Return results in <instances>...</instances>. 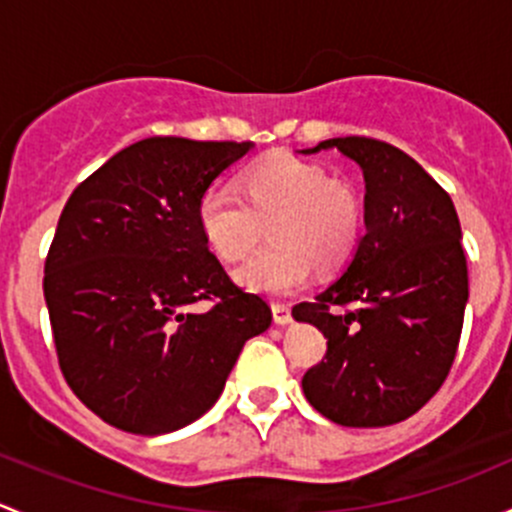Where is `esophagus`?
<instances>
[{
	"mask_svg": "<svg viewBox=\"0 0 512 512\" xmlns=\"http://www.w3.org/2000/svg\"><path fill=\"white\" fill-rule=\"evenodd\" d=\"M272 317H275V324L285 327V324L292 322V309H289L287 304L275 302V304H272Z\"/></svg>",
	"mask_w": 512,
	"mask_h": 512,
	"instance_id": "34e87169",
	"label": "esophagus"
}]
</instances>
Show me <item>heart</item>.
<instances>
[{"instance_id": "heart-1", "label": "heart", "mask_w": 512, "mask_h": 512, "mask_svg": "<svg viewBox=\"0 0 512 512\" xmlns=\"http://www.w3.org/2000/svg\"><path fill=\"white\" fill-rule=\"evenodd\" d=\"M245 197L223 183L210 185L198 203V223L210 250L237 262L252 250L260 220H271L275 247L255 252L237 267L240 287L285 297L309 285L314 260L337 267L352 252L359 232V205L347 188L329 183L319 165L275 153L245 175Z\"/></svg>"}]
</instances>
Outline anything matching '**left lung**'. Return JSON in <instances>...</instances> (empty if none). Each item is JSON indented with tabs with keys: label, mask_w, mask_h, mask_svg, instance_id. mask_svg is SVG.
Here are the masks:
<instances>
[{
	"label": "left lung",
	"mask_w": 512,
	"mask_h": 512,
	"mask_svg": "<svg viewBox=\"0 0 512 512\" xmlns=\"http://www.w3.org/2000/svg\"><path fill=\"white\" fill-rule=\"evenodd\" d=\"M332 148L364 175L366 232L342 275L292 309L327 339L302 389L339 426H391L441 389L456 359L468 302L461 223L446 190L399 148L347 136L302 153Z\"/></svg>",
	"instance_id": "left-lung-1"
}]
</instances>
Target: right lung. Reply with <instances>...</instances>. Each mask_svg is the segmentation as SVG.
Returning <instances> with one entry per match:
<instances>
[{
	"mask_svg": "<svg viewBox=\"0 0 512 512\" xmlns=\"http://www.w3.org/2000/svg\"><path fill=\"white\" fill-rule=\"evenodd\" d=\"M252 143L156 136L123 148L71 193L44 267L59 366L111 426L163 436L213 409L237 356L265 332L198 223L205 190ZM213 298L208 313L189 304Z\"/></svg>",
	"mask_w": 512,
	"mask_h": 512,
	"instance_id": "obj_1",
	"label": "right lung"
}]
</instances>
